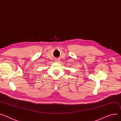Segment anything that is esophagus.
Masks as SVG:
<instances>
[{"label": "esophagus", "instance_id": "34e87169", "mask_svg": "<svg viewBox=\"0 0 121 121\" xmlns=\"http://www.w3.org/2000/svg\"><path fill=\"white\" fill-rule=\"evenodd\" d=\"M55 61H56V62H58L59 60H58V59H56V60H55Z\"/></svg>", "mask_w": 121, "mask_h": 121}]
</instances>
